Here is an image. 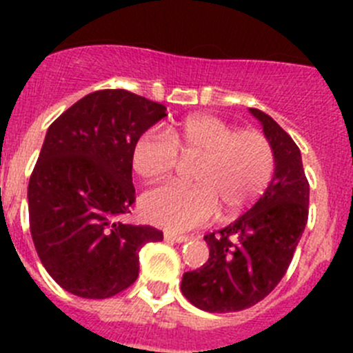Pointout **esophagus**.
Segmentation results:
<instances>
[{
    "label": "esophagus",
    "mask_w": 353,
    "mask_h": 353,
    "mask_svg": "<svg viewBox=\"0 0 353 353\" xmlns=\"http://www.w3.org/2000/svg\"><path fill=\"white\" fill-rule=\"evenodd\" d=\"M163 239L170 241V243H188L190 237L181 236V234H174V232H163Z\"/></svg>",
    "instance_id": "obj_1"
}]
</instances>
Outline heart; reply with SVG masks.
Here are the masks:
<instances>
[{"instance_id": "obj_1", "label": "heart", "mask_w": 353, "mask_h": 353, "mask_svg": "<svg viewBox=\"0 0 353 353\" xmlns=\"http://www.w3.org/2000/svg\"><path fill=\"white\" fill-rule=\"evenodd\" d=\"M198 160L196 184H163L141 198V213L169 230H190L210 222L219 212L234 215L266 191L275 172V152L263 133L243 130L215 116L188 117L169 133L145 131L131 154L133 169L145 181L165 179L179 163Z\"/></svg>"}]
</instances>
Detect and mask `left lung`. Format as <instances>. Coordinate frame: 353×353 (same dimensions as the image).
Returning <instances> with one entry per match:
<instances>
[{
	"label": "left lung",
	"instance_id": "1",
	"mask_svg": "<svg viewBox=\"0 0 353 353\" xmlns=\"http://www.w3.org/2000/svg\"><path fill=\"white\" fill-rule=\"evenodd\" d=\"M249 112L272 143L275 172L252 208L205 236L208 261L183 275L184 297L208 312L243 311L263 301L287 273L307 223L309 183L301 150L273 117L259 109Z\"/></svg>",
	"mask_w": 353,
	"mask_h": 353
}]
</instances>
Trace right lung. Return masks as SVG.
Listing matches in <instances>:
<instances>
[{"label":"right lung","instance_id":"right-lung-1","mask_svg":"<svg viewBox=\"0 0 353 353\" xmlns=\"http://www.w3.org/2000/svg\"><path fill=\"white\" fill-rule=\"evenodd\" d=\"M165 110L121 88L99 90L49 126L28 181V219L42 265L70 294H119L138 279L140 249L163 239L117 219L134 203V143Z\"/></svg>","mask_w":353,"mask_h":353}]
</instances>
